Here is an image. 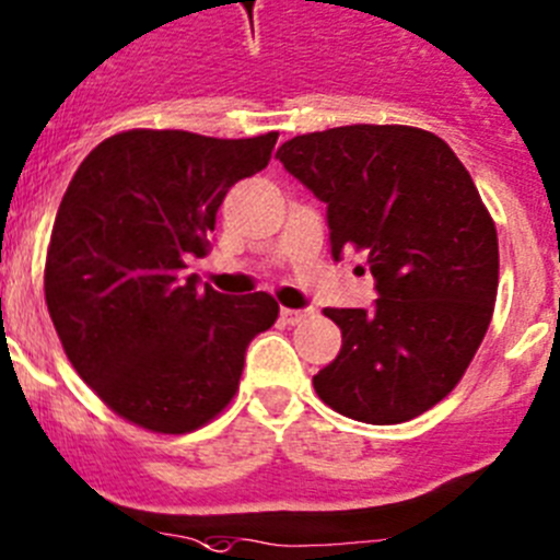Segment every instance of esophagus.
<instances>
[{"mask_svg":"<svg viewBox=\"0 0 560 560\" xmlns=\"http://www.w3.org/2000/svg\"><path fill=\"white\" fill-rule=\"evenodd\" d=\"M312 312L310 310H281V320L287 323V326H301L304 320H310Z\"/></svg>","mask_w":560,"mask_h":560,"instance_id":"1","label":"esophagus"}]
</instances>
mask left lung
<instances>
[{"instance_id":"8db88e82","label":"left lung","mask_w":560,"mask_h":560,"mask_svg":"<svg viewBox=\"0 0 560 560\" xmlns=\"http://www.w3.org/2000/svg\"><path fill=\"white\" fill-rule=\"evenodd\" d=\"M328 203L331 254L362 250L373 310H323L339 357L312 378L326 406L370 425L420 417L456 389L492 323L498 229L451 145L404 124L298 135L276 151Z\"/></svg>"}]
</instances>
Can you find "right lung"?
<instances>
[{"label": "right lung", "mask_w": 560, "mask_h": 560, "mask_svg": "<svg viewBox=\"0 0 560 560\" xmlns=\"http://www.w3.org/2000/svg\"><path fill=\"white\" fill-rule=\"evenodd\" d=\"M276 140L127 129L68 185L46 250V306L68 362L132 425L176 436L215 420L248 342L279 317L268 292L232 298L182 273L207 256L229 187L268 168Z\"/></svg>", "instance_id": "1"}]
</instances>
